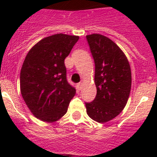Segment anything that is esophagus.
Masks as SVG:
<instances>
[{
    "mask_svg": "<svg viewBox=\"0 0 157 157\" xmlns=\"http://www.w3.org/2000/svg\"><path fill=\"white\" fill-rule=\"evenodd\" d=\"M76 86H77V89L78 90H80L82 88V82H79V83H78L77 85H76Z\"/></svg>",
    "mask_w": 157,
    "mask_h": 157,
    "instance_id": "obj_1",
    "label": "esophagus"
}]
</instances>
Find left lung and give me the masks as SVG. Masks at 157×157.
I'll list each match as a JSON object with an SVG mask.
<instances>
[{
	"label": "left lung",
	"mask_w": 157,
	"mask_h": 157,
	"mask_svg": "<svg viewBox=\"0 0 157 157\" xmlns=\"http://www.w3.org/2000/svg\"><path fill=\"white\" fill-rule=\"evenodd\" d=\"M95 63L94 82L97 96L86 103L88 116L98 123H106L125 108L131 89L128 59L113 41L99 34L86 35Z\"/></svg>",
	"instance_id": "1"
}]
</instances>
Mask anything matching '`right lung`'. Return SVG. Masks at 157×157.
<instances>
[{
	"label": "right lung",
	"mask_w": 157,
	"mask_h": 157,
	"mask_svg": "<svg viewBox=\"0 0 157 157\" xmlns=\"http://www.w3.org/2000/svg\"><path fill=\"white\" fill-rule=\"evenodd\" d=\"M78 36L57 34L30 48L20 71V91L31 113L43 122L53 123L66 114L75 89L67 82L64 59Z\"/></svg>",
	"instance_id": "obj_1"
}]
</instances>
